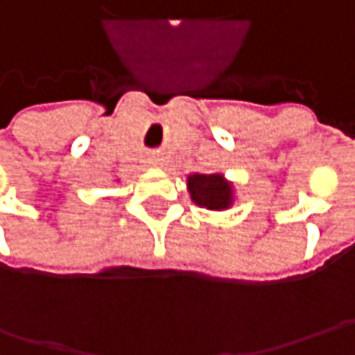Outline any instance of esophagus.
<instances>
[{"instance_id":"obj_1","label":"esophagus","mask_w":355,"mask_h":355,"mask_svg":"<svg viewBox=\"0 0 355 355\" xmlns=\"http://www.w3.org/2000/svg\"><path fill=\"white\" fill-rule=\"evenodd\" d=\"M156 162H159V157H156Z\"/></svg>"}]
</instances>
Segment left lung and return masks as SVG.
I'll list each match as a JSON object with an SVG mask.
<instances>
[{
  "instance_id": "1",
  "label": "left lung",
  "mask_w": 355,
  "mask_h": 355,
  "mask_svg": "<svg viewBox=\"0 0 355 355\" xmlns=\"http://www.w3.org/2000/svg\"><path fill=\"white\" fill-rule=\"evenodd\" d=\"M191 201L213 211H221L233 203V185L221 173H193L187 178Z\"/></svg>"
}]
</instances>
